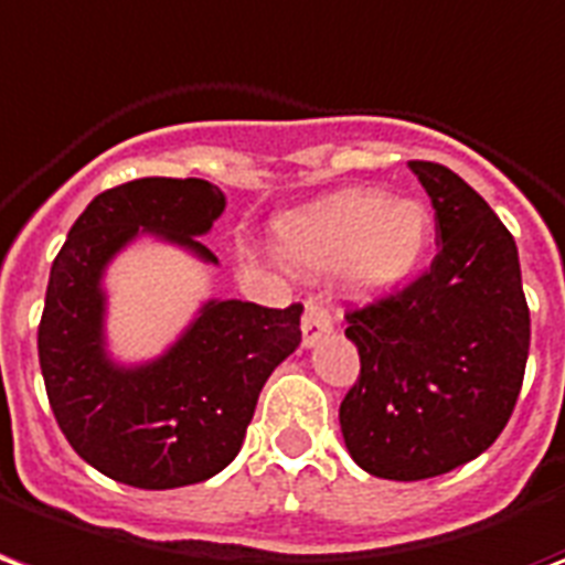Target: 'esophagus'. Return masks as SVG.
<instances>
[{
    "instance_id": "1",
    "label": "esophagus",
    "mask_w": 565,
    "mask_h": 565,
    "mask_svg": "<svg viewBox=\"0 0 565 565\" xmlns=\"http://www.w3.org/2000/svg\"><path fill=\"white\" fill-rule=\"evenodd\" d=\"M300 331H303V345H316L322 340L324 333L333 331L331 310L324 307V300L307 298L303 303V322H300Z\"/></svg>"
}]
</instances>
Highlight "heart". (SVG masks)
I'll return each mask as SVG.
<instances>
[{
	"mask_svg": "<svg viewBox=\"0 0 565 565\" xmlns=\"http://www.w3.org/2000/svg\"><path fill=\"white\" fill-rule=\"evenodd\" d=\"M434 237V216L424 201L349 189L282 216L277 255L291 270L322 274L343 267L358 295H382L413 277Z\"/></svg>",
	"mask_w": 565,
	"mask_h": 565,
	"instance_id": "heart-1",
	"label": "heart"
}]
</instances>
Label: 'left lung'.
Instances as JSON below:
<instances>
[{"label": "left lung", "instance_id": "left-lung-1", "mask_svg": "<svg viewBox=\"0 0 565 565\" xmlns=\"http://www.w3.org/2000/svg\"><path fill=\"white\" fill-rule=\"evenodd\" d=\"M436 210L430 270L345 312L361 376L340 403L349 455L376 479L418 481L479 457L512 418L530 352L518 246L476 189L409 162Z\"/></svg>", "mask_w": 565, "mask_h": 565}]
</instances>
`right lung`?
I'll use <instances>...</instances> for the list:
<instances>
[{
	"mask_svg": "<svg viewBox=\"0 0 565 565\" xmlns=\"http://www.w3.org/2000/svg\"><path fill=\"white\" fill-rule=\"evenodd\" d=\"M222 210L220 186L198 177L131 180L93 198L53 258L39 324L47 401L68 446L131 488H183L228 467L267 376L300 343V303L213 298L164 355L135 367L108 355L102 279L114 255L150 234L220 265L198 237Z\"/></svg>",
	"mask_w": 565,
	"mask_h": 565,
	"instance_id": "add662e5",
	"label": "right lung"
}]
</instances>
